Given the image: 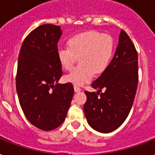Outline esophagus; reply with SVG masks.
<instances>
[{"label": "esophagus", "mask_w": 155, "mask_h": 155, "mask_svg": "<svg viewBox=\"0 0 155 155\" xmlns=\"http://www.w3.org/2000/svg\"><path fill=\"white\" fill-rule=\"evenodd\" d=\"M74 91H75V92H77V93H78V92L81 91V89L80 88V87H78V86H74Z\"/></svg>", "instance_id": "obj_1"}]
</instances>
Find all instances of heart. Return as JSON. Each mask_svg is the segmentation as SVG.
Returning a JSON list of instances; mask_svg holds the SVG:
<instances>
[{"instance_id": "b5f03b06", "label": "heart", "mask_w": 155, "mask_h": 155, "mask_svg": "<svg viewBox=\"0 0 155 155\" xmlns=\"http://www.w3.org/2000/svg\"><path fill=\"white\" fill-rule=\"evenodd\" d=\"M67 45L68 48L58 49L57 57L65 70L73 69L78 58L80 64L65 76L68 82L76 86L91 81L94 74H102L113 55L112 38L95 31L74 35L68 39Z\"/></svg>"}]
</instances>
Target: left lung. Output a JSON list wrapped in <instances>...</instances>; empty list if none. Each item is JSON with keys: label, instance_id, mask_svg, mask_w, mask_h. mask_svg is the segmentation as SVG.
I'll return each instance as SVG.
<instances>
[{"label": "left lung", "instance_id": "1", "mask_svg": "<svg viewBox=\"0 0 155 155\" xmlns=\"http://www.w3.org/2000/svg\"><path fill=\"white\" fill-rule=\"evenodd\" d=\"M137 83V52L129 35L121 30L111 63L91 84L98 91H85L84 113L89 125L104 134L120 126L132 108Z\"/></svg>", "mask_w": 155, "mask_h": 155}]
</instances>
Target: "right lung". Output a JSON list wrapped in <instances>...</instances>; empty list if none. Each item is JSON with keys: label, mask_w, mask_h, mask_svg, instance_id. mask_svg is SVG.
<instances>
[{"label": "right lung", "mask_w": 155, "mask_h": 155, "mask_svg": "<svg viewBox=\"0 0 155 155\" xmlns=\"http://www.w3.org/2000/svg\"><path fill=\"white\" fill-rule=\"evenodd\" d=\"M61 26L44 24L24 39L19 52L16 89L21 107L31 123L50 131L64 122L74 96L70 82L59 84L62 76L57 57Z\"/></svg>", "instance_id": "add662e5"}]
</instances>
